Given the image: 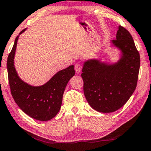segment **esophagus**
Listing matches in <instances>:
<instances>
[{
    "label": "esophagus",
    "mask_w": 151,
    "mask_h": 151,
    "mask_svg": "<svg viewBox=\"0 0 151 151\" xmlns=\"http://www.w3.org/2000/svg\"><path fill=\"white\" fill-rule=\"evenodd\" d=\"M81 69H82V67L81 65H80V64H76L75 65V71L76 72V73L77 74H79L80 73V71H81Z\"/></svg>",
    "instance_id": "1"
}]
</instances>
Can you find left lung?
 Instances as JSON below:
<instances>
[{
  "label": "left lung",
  "instance_id": "1",
  "mask_svg": "<svg viewBox=\"0 0 151 151\" xmlns=\"http://www.w3.org/2000/svg\"><path fill=\"white\" fill-rule=\"evenodd\" d=\"M111 46L120 52L115 63L91 58L84 62L82 78L84 96L100 113H113L124 105L135 90L140 67L139 53L131 35L119 25Z\"/></svg>",
  "mask_w": 151,
  "mask_h": 151
}]
</instances>
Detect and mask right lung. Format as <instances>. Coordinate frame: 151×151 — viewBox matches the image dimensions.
<instances>
[{"label":"right lung","mask_w":151,"mask_h":151,"mask_svg":"<svg viewBox=\"0 0 151 151\" xmlns=\"http://www.w3.org/2000/svg\"><path fill=\"white\" fill-rule=\"evenodd\" d=\"M16 37L7 58L8 79L14 101L27 115L39 121H48L53 118L60 109L65 87L75 75L74 66L71 65L57 72L46 83L32 86L20 79L14 66V57L20 35Z\"/></svg>","instance_id":"1"}]
</instances>
